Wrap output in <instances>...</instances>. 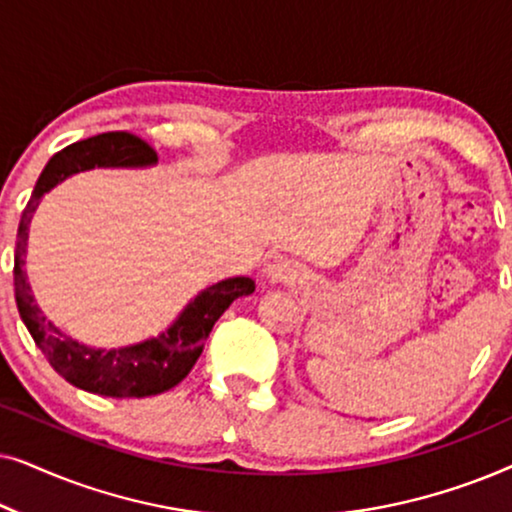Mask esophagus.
I'll list each match as a JSON object with an SVG mask.
<instances>
[{
    "instance_id": "34e87169",
    "label": "esophagus",
    "mask_w": 512,
    "mask_h": 512,
    "mask_svg": "<svg viewBox=\"0 0 512 512\" xmlns=\"http://www.w3.org/2000/svg\"><path fill=\"white\" fill-rule=\"evenodd\" d=\"M268 272H270V275H272V279H279V277H282V275H284V270H282V268H279V265H272V268H270Z\"/></svg>"
}]
</instances>
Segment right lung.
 <instances>
[{"mask_svg":"<svg viewBox=\"0 0 512 512\" xmlns=\"http://www.w3.org/2000/svg\"><path fill=\"white\" fill-rule=\"evenodd\" d=\"M158 160L156 151L144 139L130 132H102L97 137L81 139L65 146L48 160V165L37 179L32 198L23 209L18 226L16 263H13V286L20 319L37 342L41 352L58 375L69 384L90 394L111 398H144L156 396L177 387L191 373L200 359L205 340L216 319L228 310L235 298L254 293L256 284L249 277L223 279L212 284L193 303H188L179 319L160 333L158 338L137 342L121 349H93L81 345L53 326L34 303V296L23 272L27 251V228L44 193L69 174L90 170V167H144Z\"/></svg>","mask_w":512,"mask_h":512,"instance_id":"obj_1","label":"right lung"}]
</instances>
